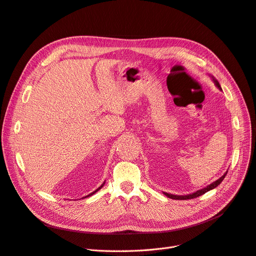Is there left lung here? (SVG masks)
<instances>
[{"instance_id":"obj_1","label":"left lung","mask_w":256,"mask_h":256,"mask_svg":"<svg viewBox=\"0 0 256 256\" xmlns=\"http://www.w3.org/2000/svg\"><path fill=\"white\" fill-rule=\"evenodd\" d=\"M214 80L216 86L218 88H222L220 86V84H218V82L216 80H214ZM226 174H227V172L224 174V176H222L220 178V179L216 180V182L211 183V184L208 185L207 187L203 188V190H198L196 192L192 194H188V196H174V194H166V192H164V194H165L166 196H168V198H174V200H190V198H198V196H200L204 194L205 192H209V190H214V188H216V186H218V185L222 183V181L224 180V178L226 176Z\"/></svg>"}]
</instances>
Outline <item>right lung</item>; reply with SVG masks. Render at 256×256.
Instances as JSON below:
<instances>
[{"mask_svg":"<svg viewBox=\"0 0 256 256\" xmlns=\"http://www.w3.org/2000/svg\"><path fill=\"white\" fill-rule=\"evenodd\" d=\"M104 184H102V186H100V187H99V188H98V190H95V192H92V194H88V196H92V194H95V192H98V190H102V186H104Z\"/></svg>","mask_w":256,"mask_h":256,"instance_id":"add662e5","label":"right lung"}]
</instances>
